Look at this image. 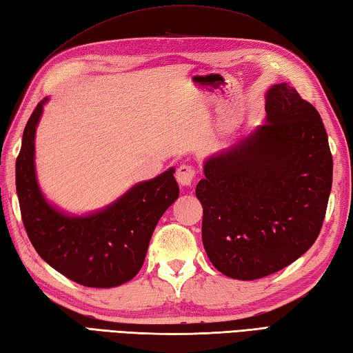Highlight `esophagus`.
<instances>
[{
  "mask_svg": "<svg viewBox=\"0 0 353 353\" xmlns=\"http://www.w3.org/2000/svg\"><path fill=\"white\" fill-rule=\"evenodd\" d=\"M195 178V167L190 164H181L176 170V180L183 186H190Z\"/></svg>",
  "mask_w": 353,
  "mask_h": 353,
  "instance_id": "1",
  "label": "esophagus"
}]
</instances>
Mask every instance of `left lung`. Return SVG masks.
<instances>
[{
  "label": "left lung",
  "instance_id": "obj_1",
  "mask_svg": "<svg viewBox=\"0 0 353 353\" xmlns=\"http://www.w3.org/2000/svg\"><path fill=\"white\" fill-rule=\"evenodd\" d=\"M267 122L205 163L195 194L201 237L220 273L254 281L288 267L318 239L333 159L318 110L293 86L267 92Z\"/></svg>",
  "mask_w": 353,
  "mask_h": 353
}]
</instances>
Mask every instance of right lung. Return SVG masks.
Returning a JSON list of instances; mask_svg holds the SVG:
<instances>
[{
	"instance_id": "right-lung-1",
	"label": "right lung",
	"mask_w": 353,
	"mask_h": 353,
	"mask_svg": "<svg viewBox=\"0 0 353 353\" xmlns=\"http://www.w3.org/2000/svg\"><path fill=\"white\" fill-rule=\"evenodd\" d=\"M48 99L37 105L24 127L15 164V184L24 230L43 261L68 279L110 288L133 279L141 270L161 215L180 188L169 169L133 186L103 211L70 217L43 199L35 178V128Z\"/></svg>"
}]
</instances>
